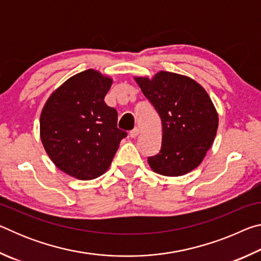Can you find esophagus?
<instances>
[{
  "label": "esophagus",
  "mask_w": 261,
  "mask_h": 261,
  "mask_svg": "<svg viewBox=\"0 0 261 261\" xmlns=\"http://www.w3.org/2000/svg\"><path fill=\"white\" fill-rule=\"evenodd\" d=\"M138 135H139V129H138V127H135L134 130L130 131V137H131V138H136V137L138 136Z\"/></svg>",
  "instance_id": "1"
}]
</instances>
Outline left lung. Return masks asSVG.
<instances>
[{
    "mask_svg": "<svg viewBox=\"0 0 261 261\" xmlns=\"http://www.w3.org/2000/svg\"><path fill=\"white\" fill-rule=\"evenodd\" d=\"M162 124V144L147 162L154 173L177 177L200 165L219 126V115L205 88L184 74L159 71L135 77Z\"/></svg>",
    "mask_w": 261,
    "mask_h": 261,
    "instance_id": "left-lung-1",
    "label": "left lung"
}]
</instances>
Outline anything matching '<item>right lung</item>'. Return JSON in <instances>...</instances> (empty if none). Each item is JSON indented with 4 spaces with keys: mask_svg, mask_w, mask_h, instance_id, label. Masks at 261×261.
I'll return each mask as SVG.
<instances>
[{
    "mask_svg": "<svg viewBox=\"0 0 261 261\" xmlns=\"http://www.w3.org/2000/svg\"><path fill=\"white\" fill-rule=\"evenodd\" d=\"M113 78L88 69L53 92L40 115V138L53 163L82 180L108 170L126 132L117 127V112L105 96Z\"/></svg>",
    "mask_w": 261,
    "mask_h": 261,
    "instance_id": "1",
    "label": "right lung"
}]
</instances>
